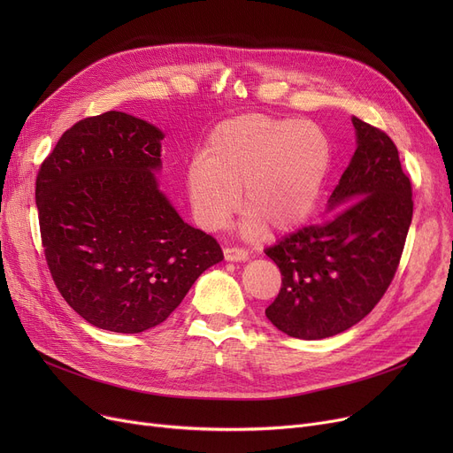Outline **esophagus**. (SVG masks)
Wrapping results in <instances>:
<instances>
[{
	"instance_id": "obj_1",
	"label": "esophagus",
	"mask_w": 453,
	"mask_h": 453,
	"mask_svg": "<svg viewBox=\"0 0 453 453\" xmlns=\"http://www.w3.org/2000/svg\"><path fill=\"white\" fill-rule=\"evenodd\" d=\"M226 260H233V263H239V260H248L250 253L244 248H226L224 250Z\"/></svg>"
}]
</instances>
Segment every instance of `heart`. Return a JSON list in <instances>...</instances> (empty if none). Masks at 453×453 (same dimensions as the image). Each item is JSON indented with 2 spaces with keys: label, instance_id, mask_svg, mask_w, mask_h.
I'll use <instances>...</instances> for the list:
<instances>
[{
  "label": "heart",
  "instance_id": "obj_1",
  "mask_svg": "<svg viewBox=\"0 0 453 453\" xmlns=\"http://www.w3.org/2000/svg\"><path fill=\"white\" fill-rule=\"evenodd\" d=\"M332 156L319 125L258 113L229 119L209 134L203 157L187 166L195 217L205 229L220 227L241 190L250 231H292L314 212Z\"/></svg>",
  "mask_w": 453,
  "mask_h": 453
}]
</instances>
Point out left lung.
<instances>
[{
  "mask_svg": "<svg viewBox=\"0 0 453 453\" xmlns=\"http://www.w3.org/2000/svg\"><path fill=\"white\" fill-rule=\"evenodd\" d=\"M358 147L328 200L334 214L284 236L266 255L280 290L266 318L299 340L336 336L384 297L413 217L411 180L393 139L352 117Z\"/></svg>",
  "mask_w": 453,
  "mask_h": 453,
  "instance_id": "obj_1",
  "label": "left lung"
}]
</instances>
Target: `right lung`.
I'll use <instances>...</instances> for the list:
<instances>
[{
  "instance_id": "obj_1",
  "label": "right lung",
  "mask_w": 453,
  "mask_h": 453,
  "mask_svg": "<svg viewBox=\"0 0 453 453\" xmlns=\"http://www.w3.org/2000/svg\"><path fill=\"white\" fill-rule=\"evenodd\" d=\"M165 134L106 111L62 134L36 176L47 268L88 323L137 334L169 318L195 280L224 258L157 188Z\"/></svg>"
}]
</instances>
